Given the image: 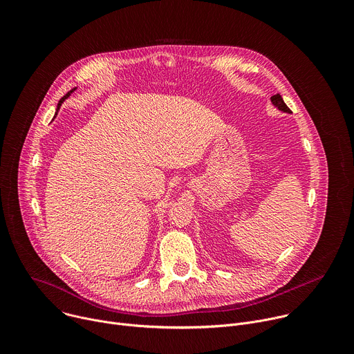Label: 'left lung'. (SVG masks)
<instances>
[{"instance_id":"obj_1","label":"left lung","mask_w":354,"mask_h":354,"mask_svg":"<svg viewBox=\"0 0 354 354\" xmlns=\"http://www.w3.org/2000/svg\"><path fill=\"white\" fill-rule=\"evenodd\" d=\"M270 100H272V103H273L274 106H277V109L283 110V111H286V113H290V109L286 106V103L283 102V99H281V96H280L279 93L273 95V96L270 97Z\"/></svg>"}]
</instances>
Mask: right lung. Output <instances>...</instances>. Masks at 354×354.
Returning a JSON list of instances; mask_svg holds the SVG:
<instances>
[{"label": "right lung", "instance_id": "obj_1", "mask_svg": "<svg viewBox=\"0 0 354 354\" xmlns=\"http://www.w3.org/2000/svg\"><path fill=\"white\" fill-rule=\"evenodd\" d=\"M74 91H75V89H73V91H69V92H68V93H66V95H65V96H64V97H61V100H59V102H58V106H57V109H59V106H61V103H62V102H64V100H65V99H66V97H68V96H69V95H71V93H73V92H74Z\"/></svg>", "mask_w": 354, "mask_h": 354}]
</instances>
